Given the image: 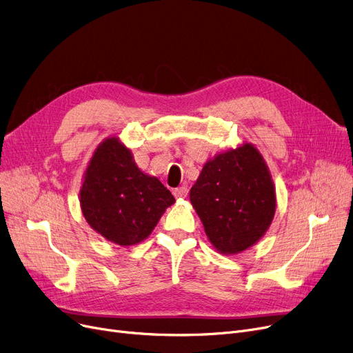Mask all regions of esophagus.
Wrapping results in <instances>:
<instances>
[{
    "label": "esophagus",
    "instance_id": "esophagus-1",
    "mask_svg": "<svg viewBox=\"0 0 353 353\" xmlns=\"http://www.w3.org/2000/svg\"><path fill=\"white\" fill-rule=\"evenodd\" d=\"M188 193H189V189L186 188V186H181V188H177V189H174L173 190V194H174V197H186L188 196Z\"/></svg>",
    "mask_w": 353,
    "mask_h": 353
}]
</instances>
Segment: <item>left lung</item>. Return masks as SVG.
<instances>
[{"label": "left lung", "mask_w": 353, "mask_h": 353, "mask_svg": "<svg viewBox=\"0 0 353 353\" xmlns=\"http://www.w3.org/2000/svg\"><path fill=\"white\" fill-rule=\"evenodd\" d=\"M190 201L212 245L225 254L253 246L269 229L276 209L268 165L252 144L208 161Z\"/></svg>", "instance_id": "left-lung-1"}]
</instances>
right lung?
<instances>
[{"instance_id":"obj_1","label":"right lung","mask_w":353,"mask_h":353,"mask_svg":"<svg viewBox=\"0 0 353 353\" xmlns=\"http://www.w3.org/2000/svg\"><path fill=\"white\" fill-rule=\"evenodd\" d=\"M174 197L144 174L119 139L104 140L91 157L80 192L87 223L110 242L132 246L153 232Z\"/></svg>"}]
</instances>
